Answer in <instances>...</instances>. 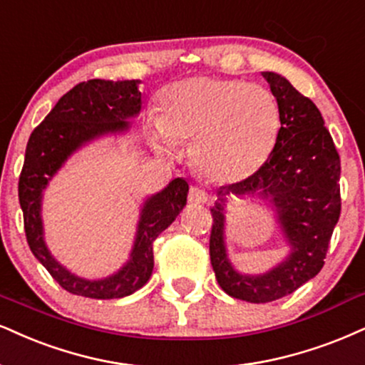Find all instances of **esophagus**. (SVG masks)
<instances>
[{
  "mask_svg": "<svg viewBox=\"0 0 365 365\" xmlns=\"http://www.w3.org/2000/svg\"><path fill=\"white\" fill-rule=\"evenodd\" d=\"M187 200H190V203L205 205L206 201H208V191L203 190V187H200V186H191L190 195H187Z\"/></svg>",
  "mask_w": 365,
  "mask_h": 365,
  "instance_id": "obj_1",
  "label": "esophagus"
}]
</instances>
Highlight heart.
<instances>
[{
  "label": "heart",
  "mask_w": 365,
  "mask_h": 365,
  "mask_svg": "<svg viewBox=\"0 0 365 365\" xmlns=\"http://www.w3.org/2000/svg\"><path fill=\"white\" fill-rule=\"evenodd\" d=\"M281 128L277 98L262 84L240 79L187 78L159 96L150 116L155 147L175 154L192 142V160L205 175L240 182L271 157Z\"/></svg>",
  "instance_id": "obj_1"
}]
</instances>
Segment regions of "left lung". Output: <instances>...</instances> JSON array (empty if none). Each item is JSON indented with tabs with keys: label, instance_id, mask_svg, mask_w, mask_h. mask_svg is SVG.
I'll return each instance as SVG.
<instances>
[{
	"label": "left lung",
	"instance_id": "8db88e82",
	"mask_svg": "<svg viewBox=\"0 0 365 365\" xmlns=\"http://www.w3.org/2000/svg\"><path fill=\"white\" fill-rule=\"evenodd\" d=\"M281 108V128L271 157L254 175L220 187L211 208L210 259L222 289L249 303H269L291 294L322 271L339 222L340 155L317 105L282 76L262 73ZM262 195L278 208L293 252L265 277H242L224 254L222 205L228 197Z\"/></svg>",
	"mask_w": 365,
	"mask_h": 365
}]
</instances>
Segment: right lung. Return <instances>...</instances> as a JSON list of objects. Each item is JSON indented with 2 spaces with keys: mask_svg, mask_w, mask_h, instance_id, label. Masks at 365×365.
<instances>
[{
  "mask_svg": "<svg viewBox=\"0 0 365 365\" xmlns=\"http://www.w3.org/2000/svg\"><path fill=\"white\" fill-rule=\"evenodd\" d=\"M138 81L91 79L67 91L45 120L31 132L25 162L18 179V200L24 211V227L30 250L58 286L76 296L93 299L123 298L150 279L154 269V240L186 206L190 186L178 178L159 195L148 197L138 223L132 259L115 276L86 281L61 267L48 254L42 237L40 197L48 179L79 145L101 133L127 128V118L140 111Z\"/></svg>",
  "mask_w": 365,
  "mask_h": 365,
  "instance_id": "1",
  "label": "right lung"
}]
</instances>
